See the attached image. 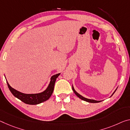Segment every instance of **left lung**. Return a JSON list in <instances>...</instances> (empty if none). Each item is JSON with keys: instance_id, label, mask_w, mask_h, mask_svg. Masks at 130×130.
<instances>
[{"instance_id": "left-lung-1", "label": "left lung", "mask_w": 130, "mask_h": 130, "mask_svg": "<svg viewBox=\"0 0 130 130\" xmlns=\"http://www.w3.org/2000/svg\"><path fill=\"white\" fill-rule=\"evenodd\" d=\"M72 90H73V92H75V94L76 95H77V96H78V97H79V98L81 99V100H83V101H86V102H90V103H98V102H101L100 101H96V100H90V99H87V98H86L83 97V96H82L81 95H80L79 94H78L77 92L75 91V89H74V88H73V86H72ZM116 90H117V89H116ZM116 90H115V92H113V94L112 95V96L113 95V94L115 93V91H116Z\"/></svg>"}]
</instances>
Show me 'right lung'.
<instances>
[{
  "instance_id": "add662e5",
  "label": "right lung",
  "mask_w": 130,
  "mask_h": 130,
  "mask_svg": "<svg viewBox=\"0 0 130 130\" xmlns=\"http://www.w3.org/2000/svg\"><path fill=\"white\" fill-rule=\"evenodd\" d=\"M59 75H60V73H58L57 75L53 76L51 77L50 83L49 84L48 87L47 88V89L43 92L39 94H27L22 93V92L17 91L16 90L14 89L13 88H12L9 85L7 82V83L10 91H11L15 97L19 99L20 100L26 104L37 105L46 101L53 94V91H54L55 82L56 81L57 78L58 77Z\"/></svg>"
}]
</instances>
